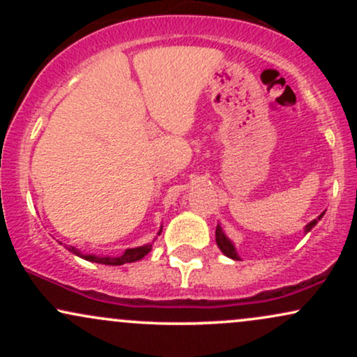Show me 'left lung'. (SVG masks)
<instances>
[{
  "instance_id": "8db88e82",
  "label": "left lung",
  "mask_w": 357,
  "mask_h": 357,
  "mask_svg": "<svg viewBox=\"0 0 357 357\" xmlns=\"http://www.w3.org/2000/svg\"><path fill=\"white\" fill-rule=\"evenodd\" d=\"M322 216H324V213H322L321 216H319L317 220H321ZM317 220L310 221V223L307 225V227H305V230H304V231H305V233H309L310 230H312V228L315 227V225H317ZM216 245H218L221 252H223L225 255H227V257L233 258V260H240L238 253H236V250H235V245H233L231 241L228 240V236L225 235L223 230H221V227H220V225H218V227H216Z\"/></svg>"
}]
</instances>
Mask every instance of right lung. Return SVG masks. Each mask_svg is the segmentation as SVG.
Wrapping results in <instances>:
<instances>
[{
    "label": "right lung",
    "instance_id": "1",
    "mask_svg": "<svg viewBox=\"0 0 357 357\" xmlns=\"http://www.w3.org/2000/svg\"><path fill=\"white\" fill-rule=\"evenodd\" d=\"M161 233V231H159ZM153 245H142V247L137 248H127L121 257H96V255H84L80 253L75 247H68V252H72L73 255L84 258V260L89 261H96V264H104V265H124V264H130V261H137L141 260L142 257H146L147 253L151 252Z\"/></svg>",
    "mask_w": 357,
    "mask_h": 357
}]
</instances>
